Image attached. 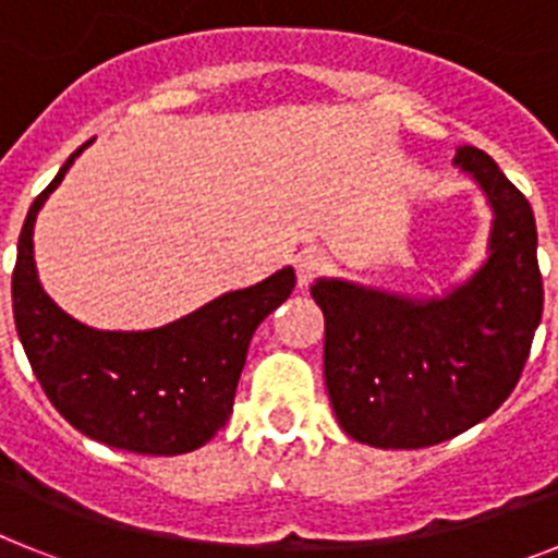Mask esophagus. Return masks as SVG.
<instances>
[{
    "mask_svg": "<svg viewBox=\"0 0 558 558\" xmlns=\"http://www.w3.org/2000/svg\"><path fill=\"white\" fill-rule=\"evenodd\" d=\"M329 259L322 251H302L299 259H295V279H299V288H307L322 274H327Z\"/></svg>",
    "mask_w": 558,
    "mask_h": 558,
    "instance_id": "1",
    "label": "esophagus"
}]
</instances>
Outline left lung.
Instances as JSON below:
<instances>
[{"instance_id": "obj_1", "label": "left lung", "mask_w": 558, "mask_h": 558, "mask_svg": "<svg viewBox=\"0 0 558 558\" xmlns=\"http://www.w3.org/2000/svg\"><path fill=\"white\" fill-rule=\"evenodd\" d=\"M495 209L492 256L447 299L411 302L322 279L324 379L340 427L363 445H441L509 399L542 318L534 209L489 153L458 147Z\"/></svg>"}]
</instances>
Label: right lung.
Returning a JSON list of instances; mask_svg holds the SVG:
<instances>
[{
	"instance_id": "obj_1",
	"label": "right lung",
	"mask_w": 558,
	"mask_h": 558,
	"mask_svg": "<svg viewBox=\"0 0 558 558\" xmlns=\"http://www.w3.org/2000/svg\"><path fill=\"white\" fill-rule=\"evenodd\" d=\"M83 147L33 201L19 234L16 332L47 399L83 436L140 456L198 450L226 425L251 335L288 299L295 274L279 270L150 332H97L72 322L38 284L33 223Z\"/></svg>"
}]
</instances>
